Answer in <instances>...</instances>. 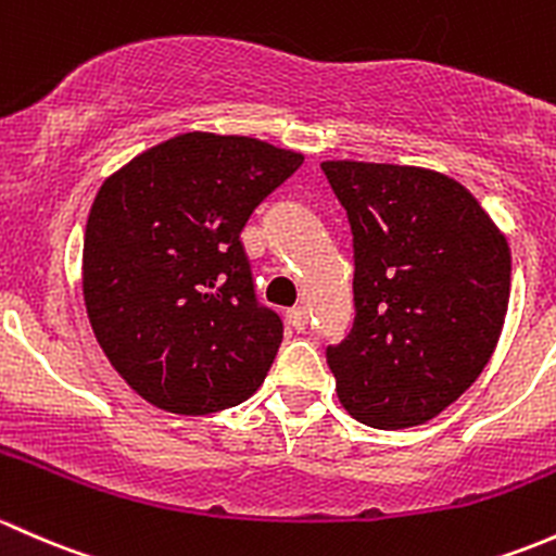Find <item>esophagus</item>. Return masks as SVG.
<instances>
[{
	"instance_id": "obj_1",
	"label": "esophagus",
	"mask_w": 556,
	"mask_h": 556,
	"mask_svg": "<svg viewBox=\"0 0 556 556\" xmlns=\"http://www.w3.org/2000/svg\"><path fill=\"white\" fill-rule=\"evenodd\" d=\"M286 318H289V326L294 331H305L307 329V320H311V316H307L305 307H291V311L286 313Z\"/></svg>"
}]
</instances>
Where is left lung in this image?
Instances as JSON below:
<instances>
[{
  "label": "left lung",
  "instance_id": "obj_1",
  "mask_svg": "<svg viewBox=\"0 0 556 556\" xmlns=\"http://www.w3.org/2000/svg\"><path fill=\"white\" fill-rule=\"evenodd\" d=\"M353 232L351 334L326 348L337 396L382 431L428 422L482 375L506 320L511 251L471 192L409 165H320Z\"/></svg>",
  "mask_w": 556,
  "mask_h": 556
}]
</instances>
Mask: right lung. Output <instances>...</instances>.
<instances>
[{
	"label": "right lung",
	"instance_id": "obj_1",
	"mask_svg": "<svg viewBox=\"0 0 556 556\" xmlns=\"http://www.w3.org/2000/svg\"><path fill=\"white\" fill-rule=\"evenodd\" d=\"M300 165L302 154L249 136L185 134L101 185L85 227V307L141 399L208 415L265 382L283 320L256 296L240 232Z\"/></svg>",
	"mask_w": 556,
	"mask_h": 556
}]
</instances>
